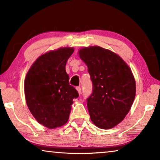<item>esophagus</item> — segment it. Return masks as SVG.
Wrapping results in <instances>:
<instances>
[{"mask_svg": "<svg viewBox=\"0 0 160 160\" xmlns=\"http://www.w3.org/2000/svg\"><path fill=\"white\" fill-rule=\"evenodd\" d=\"M76 90H77V91H78V92L80 94H81V88H80V87H77Z\"/></svg>", "mask_w": 160, "mask_h": 160, "instance_id": "obj_1", "label": "esophagus"}]
</instances>
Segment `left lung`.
Returning a JSON list of instances; mask_svg holds the SVG:
<instances>
[{
	"instance_id": "obj_1",
	"label": "left lung",
	"mask_w": 160,
	"mask_h": 160,
	"mask_svg": "<svg viewBox=\"0 0 160 160\" xmlns=\"http://www.w3.org/2000/svg\"><path fill=\"white\" fill-rule=\"evenodd\" d=\"M92 82L88 109L91 121L109 129L123 120L133 103L136 86L131 69L120 56L97 46L79 50Z\"/></svg>"
}]
</instances>
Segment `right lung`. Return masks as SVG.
<instances>
[{"mask_svg":"<svg viewBox=\"0 0 160 160\" xmlns=\"http://www.w3.org/2000/svg\"><path fill=\"white\" fill-rule=\"evenodd\" d=\"M71 47L60 48L40 56L32 65L25 80L27 104L35 119L48 128L68 122L73 99L79 96L69 85L66 71Z\"/></svg>","mask_w":160,"mask_h":160,"instance_id":"right-lung-1","label":"right lung"}]
</instances>
